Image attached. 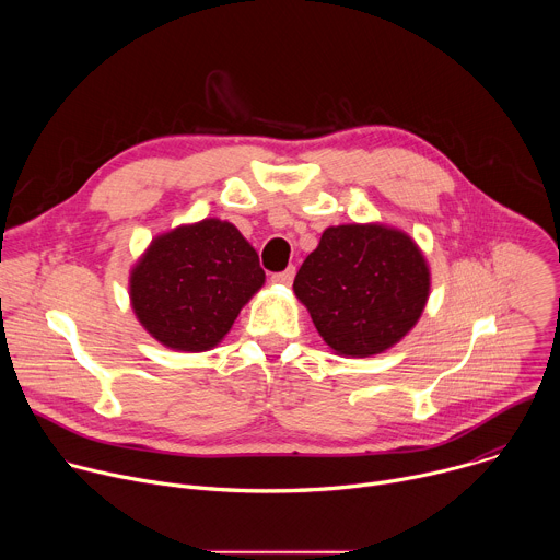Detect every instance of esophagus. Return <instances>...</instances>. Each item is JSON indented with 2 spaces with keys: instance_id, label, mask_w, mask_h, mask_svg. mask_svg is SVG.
<instances>
[{
  "instance_id": "obj_1",
  "label": "esophagus",
  "mask_w": 560,
  "mask_h": 560,
  "mask_svg": "<svg viewBox=\"0 0 560 560\" xmlns=\"http://www.w3.org/2000/svg\"><path fill=\"white\" fill-rule=\"evenodd\" d=\"M294 275H296V270H294V266H290L288 270H283V272H277V275H272V283L290 285V283L294 281Z\"/></svg>"
}]
</instances>
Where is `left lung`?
Masks as SVG:
<instances>
[{"instance_id":"obj_1","label":"left lung","mask_w":560,"mask_h":560,"mask_svg":"<svg viewBox=\"0 0 560 560\" xmlns=\"http://www.w3.org/2000/svg\"><path fill=\"white\" fill-rule=\"evenodd\" d=\"M316 332L341 357L381 354L419 322L430 268L412 238L381 223L332 225L294 277Z\"/></svg>"}]
</instances>
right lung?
<instances>
[{"label": "right lung", "mask_w": 560, "mask_h": 560, "mask_svg": "<svg viewBox=\"0 0 560 560\" xmlns=\"http://www.w3.org/2000/svg\"><path fill=\"white\" fill-rule=\"evenodd\" d=\"M257 250L232 223L203 219L152 238L130 272L139 324L166 348H214L264 285Z\"/></svg>", "instance_id": "right-lung-1"}]
</instances>
